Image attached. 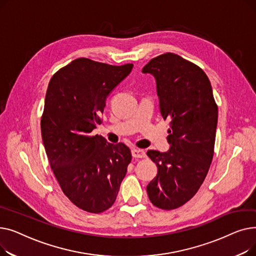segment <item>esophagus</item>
<instances>
[{
  "label": "esophagus",
  "mask_w": 256,
  "mask_h": 256,
  "mask_svg": "<svg viewBox=\"0 0 256 256\" xmlns=\"http://www.w3.org/2000/svg\"><path fill=\"white\" fill-rule=\"evenodd\" d=\"M132 156L134 158H145L146 156V154L143 150H139V148H134L132 150Z\"/></svg>",
  "instance_id": "34e87169"
}]
</instances>
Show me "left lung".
<instances>
[{"instance_id": "left-lung-1", "label": "left lung", "mask_w": 256, "mask_h": 256, "mask_svg": "<svg viewBox=\"0 0 256 256\" xmlns=\"http://www.w3.org/2000/svg\"><path fill=\"white\" fill-rule=\"evenodd\" d=\"M142 72L154 76L160 114L170 121L169 150L147 152L158 174L146 190L154 206L174 210L197 193L208 172L218 106L206 72L176 54L166 52L152 59Z\"/></svg>"}]
</instances>
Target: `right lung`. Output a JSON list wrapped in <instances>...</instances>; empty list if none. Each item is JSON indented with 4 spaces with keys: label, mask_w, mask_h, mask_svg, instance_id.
I'll return each instance as SVG.
<instances>
[{
    "label": "right lung",
    "mask_w": 256,
    "mask_h": 256,
    "mask_svg": "<svg viewBox=\"0 0 256 256\" xmlns=\"http://www.w3.org/2000/svg\"><path fill=\"white\" fill-rule=\"evenodd\" d=\"M78 58L50 80L42 117V136L50 168L65 196L80 210L110 208L124 178L132 154L91 132L100 124L106 100L132 70Z\"/></svg>",
    "instance_id": "obj_1"
}]
</instances>
